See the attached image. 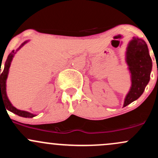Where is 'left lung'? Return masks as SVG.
Returning <instances> with one entry per match:
<instances>
[{
	"label": "left lung",
	"mask_w": 158,
	"mask_h": 158,
	"mask_svg": "<svg viewBox=\"0 0 158 158\" xmlns=\"http://www.w3.org/2000/svg\"><path fill=\"white\" fill-rule=\"evenodd\" d=\"M126 62L131 74L132 84L124 99L123 107L139 99L150 81L152 60L145 40L133 37L127 46Z\"/></svg>",
	"instance_id": "obj_1"
}]
</instances>
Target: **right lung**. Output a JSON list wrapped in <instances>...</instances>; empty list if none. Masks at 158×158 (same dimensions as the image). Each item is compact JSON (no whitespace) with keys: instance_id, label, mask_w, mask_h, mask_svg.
I'll list each match as a JSON object with an SVG mask.
<instances>
[{"instance_id":"obj_1","label":"right lung","mask_w":158,"mask_h":158,"mask_svg":"<svg viewBox=\"0 0 158 158\" xmlns=\"http://www.w3.org/2000/svg\"><path fill=\"white\" fill-rule=\"evenodd\" d=\"M28 41V40H26V41H25L24 43L22 44L19 46V47L16 50V51H18L19 49H21L22 47H23ZM16 51L15 52L14 50H13V51L9 54L7 59H6V62H5L4 71H3V72L1 74V103H3V104L5 106V107H6V109L9 110V111H11V112L19 115V116L23 117V118H31L36 116V114H34L28 112V111H21V110H19L17 108H16L13 106V105L11 104V102H10L9 99H8L7 96H6V79H7L8 73H9V69H10V67L11 62L12 60H13V56H14L15 53H16Z\"/></svg>"}]
</instances>
